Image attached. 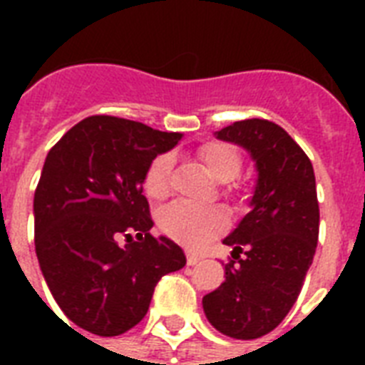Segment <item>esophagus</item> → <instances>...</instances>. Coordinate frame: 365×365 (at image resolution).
<instances>
[{
    "label": "esophagus",
    "instance_id": "1",
    "mask_svg": "<svg viewBox=\"0 0 365 365\" xmlns=\"http://www.w3.org/2000/svg\"><path fill=\"white\" fill-rule=\"evenodd\" d=\"M200 259H202L200 255H197V254H187V265H197V263H199Z\"/></svg>",
    "mask_w": 365,
    "mask_h": 365
}]
</instances>
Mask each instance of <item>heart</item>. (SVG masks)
<instances>
[{
  "label": "heart",
  "mask_w": 365,
  "mask_h": 365,
  "mask_svg": "<svg viewBox=\"0 0 365 365\" xmlns=\"http://www.w3.org/2000/svg\"><path fill=\"white\" fill-rule=\"evenodd\" d=\"M197 155H199L206 172L216 182L225 183L239 176L242 159L233 145L225 142H208L200 145ZM170 172V155H159L151 160L145 178H143V187L151 199H165L168 195ZM157 222H159V229L166 237L178 240L180 244H185V246H191V248H197V246L208 242L217 233H222L227 225V214L217 206L178 200L159 212Z\"/></svg>",
  "instance_id": "b5f03b06"
}]
</instances>
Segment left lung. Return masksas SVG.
Masks as SVG:
<instances>
[{"instance_id": "1", "label": "left lung", "mask_w": 365, "mask_h": 365, "mask_svg": "<svg viewBox=\"0 0 365 365\" xmlns=\"http://www.w3.org/2000/svg\"><path fill=\"white\" fill-rule=\"evenodd\" d=\"M214 134L248 151L257 180L250 212L223 239L233 248L225 282L202 297V309L223 335L257 339L294 307L317 252L314 170L288 132L265 119L237 121Z\"/></svg>"}]
</instances>
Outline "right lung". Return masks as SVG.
Segmentation results:
<instances>
[{"mask_svg": "<svg viewBox=\"0 0 365 365\" xmlns=\"http://www.w3.org/2000/svg\"><path fill=\"white\" fill-rule=\"evenodd\" d=\"M182 136L94 115L48 151L34 195L36 254L54 301L77 328L125 334L145 317L160 278L185 265L174 240L151 237L142 195L151 160Z\"/></svg>", "mask_w": 365, "mask_h": 365, "instance_id": "obj_1", "label": "right lung"}]
</instances>
